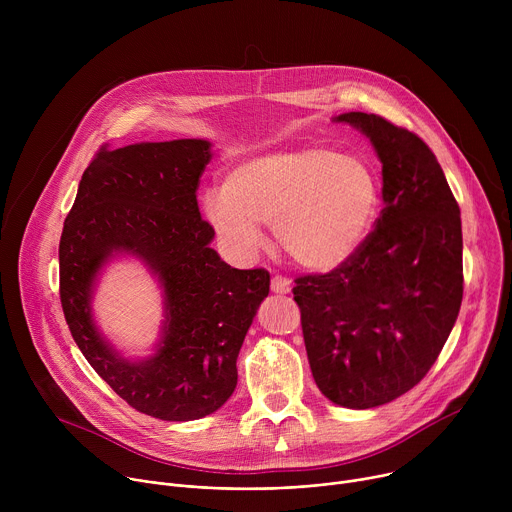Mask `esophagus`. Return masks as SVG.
Returning <instances> with one entry per match:
<instances>
[{
	"instance_id": "esophagus-1",
	"label": "esophagus",
	"mask_w": 512,
	"mask_h": 512,
	"mask_svg": "<svg viewBox=\"0 0 512 512\" xmlns=\"http://www.w3.org/2000/svg\"><path fill=\"white\" fill-rule=\"evenodd\" d=\"M271 291H273V294H289V291H291V279H287L283 275H275L271 279Z\"/></svg>"
}]
</instances>
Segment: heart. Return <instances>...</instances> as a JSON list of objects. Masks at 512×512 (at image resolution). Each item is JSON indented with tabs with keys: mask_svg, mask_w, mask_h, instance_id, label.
<instances>
[{
	"mask_svg": "<svg viewBox=\"0 0 512 512\" xmlns=\"http://www.w3.org/2000/svg\"><path fill=\"white\" fill-rule=\"evenodd\" d=\"M202 212L239 257L257 253L259 225L273 223L283 253L310 271L348 261L373 233L381 212L375 168L326 145H298L239 160L221 190L202 194Z\"/></svg>",
	"mask_w": 512,
	"mask_h": 512,
	"instance_id": "b5f03b06",
	"label": "heart"
}]
</instances>
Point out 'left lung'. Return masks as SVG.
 I'll list each match as a JSON object with an SVG mask.
<instances>
[{
  "instance_id": "left-lung-1",
  "label": "left lung",
  "mask_w": 512,
  "mask_h": 512,
  "mask_svg": "<svg viewBox=\"0 0 512 512\" xmlns=\"http://www.w3.org/2000/svg\"><path fill=\"white\" fill-rule=\"evenodd\" d=\"M367 135L383 164L375 231L342 265L296 279L294 300L318 389L348 409L413 389L440 356L462 306L460 206L427 143L360 111L334 117Z\"/></svg>"
}]
</instances>
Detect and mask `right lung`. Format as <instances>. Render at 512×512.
Wrapping results in <instances>:
<instances>
[{"mask_svg": "<svg viewBox=\"0 0 512 512\" xmlns=\"http://www.w3.org/2000/svg\"><path fill=\"white\" fill-rule=\"evenodd\" d=\"M210 141L174 139L99 150L85 170L58 247L60 302L72 338L97 375L133 409L192 421L223 407L237 387V356L269 294L265 269H235L210 247L196 190ZM141 258L165 289L157 352L121 357L94 326L90 300L115 255Z\"/></svg>", "mask_w": 512, "mask_h": 512, "instance_id": "obj_1", "label": "right lung"}]
</instances>
